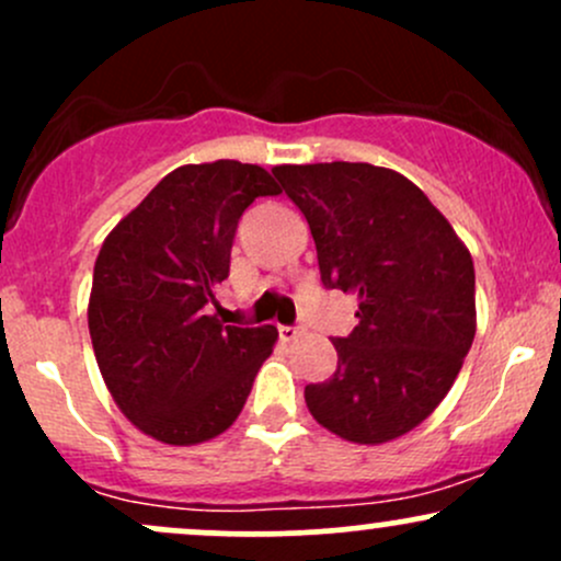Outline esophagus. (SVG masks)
<instances>
[{
  "label": "esophagus",
  "mask_w": 561,
  "mask_h": 561,
  "mask_svg": "<svg viewBox=\"0 0 561 561\" xmlns=\"http://www.w3.org/2000/svg\"><path fill=\"white\" fill-rule=\"evenodd\" d=\"M300 334H302V330H298V327H279L282 343H293V340H298Z\"/></svg>",
  "instance_id": "34e87169"
}]
</instances>
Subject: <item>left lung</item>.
<instances>
[{
	"mask_svg": "<svg viewBox=\"0 0 561 561\" xmlns=\"http://www.w3.org/2000/svg\"><path fill=\"white\" fill-rule=\"evenodd\" d=\"M306 216L327 289L356 295L337 369L306 388L321 427L358 446L411 433L448 396L474 330V266L448 218L403 173L371 163L274 165Z\"/></svg>",
	"mask_w": 561,
	"mask_h": 561,
	"instance_id": "8db88e82",
	"label": "left lung"
}]
</instances>
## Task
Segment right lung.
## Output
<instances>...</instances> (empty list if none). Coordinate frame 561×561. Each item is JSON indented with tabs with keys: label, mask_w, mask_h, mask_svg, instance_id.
<instances>
[{
	"label": "right lung",
	"mask_w": 561,
	"mask_h": 561,
	"mask_svg": "<svg viewBox=\"0 0 561 561\" xmlns=\"http://www.w3.org/2000/svg\"><path fill=\"white\" fill-rule=\"evenodd\" d=\"M279 192L253 163L182 165L102 242L87 308L94 358L115 405L152 440L227 433L272 356L276 327H224L210 302L244 208Z\"/></svg>",
	"instance_id": "obj_1"
}]
</instances>
